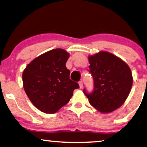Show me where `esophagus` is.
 <instances>
[{
    "label": "esophagus",
    "instance_id": "1",
    "mask_svg": "<svg viewBox=\"0 0 147 147\" xmlns=\"http://www.w3.org/2000/svg\"><path fill=\"white\" fill-rule=\"evenodd\" d=\"M78 84H79L80 88H82L83 87V82H82V81H79V82H78Z\"/></svg>",
    "mask_w": 147,
    "mask_h": 147
}]
</instances>
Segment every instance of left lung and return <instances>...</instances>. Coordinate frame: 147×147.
I'll return each mask as SVG.
<instances>
[{
  "mask_svg": "<svg viewBox=\"0 0 147 147\" xmlns=\"http://www.w3.org/2000/svg\"><path fill=\"white\" fill-rule=\"evenodd\" d=\"M90 72L94 88L88 94L83 90L92 106L103 113L119 108L127 98L133 85L129 67L111 53L100 51L88 57Z\"/></svg>",
  "mask_w": 147,
  "mask_h": 147,
  "instance_id": "8db88e82",
  "label": "left lung"
}]
</instances>
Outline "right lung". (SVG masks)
Listing matches in <instances>:
<instances>
[{
  "label": "right lung",
  "mask_w": 147,
  "mask_h": 147,
  "mask_svg": "<svg viewBox=\"0 0 147 147\" xmlns=\"http://www.w3.org/2000/svg\"><path fill=\"white\" fill-rule=\"evenodd\" d=\"M70 55L63 49L45 53L29 63L22 74L24 89L36 108L55 113L69 102L77 82L69 78L66 63Z\"/></svg>",
  "instance_id": "right-lung-1"
}]
</instances>
